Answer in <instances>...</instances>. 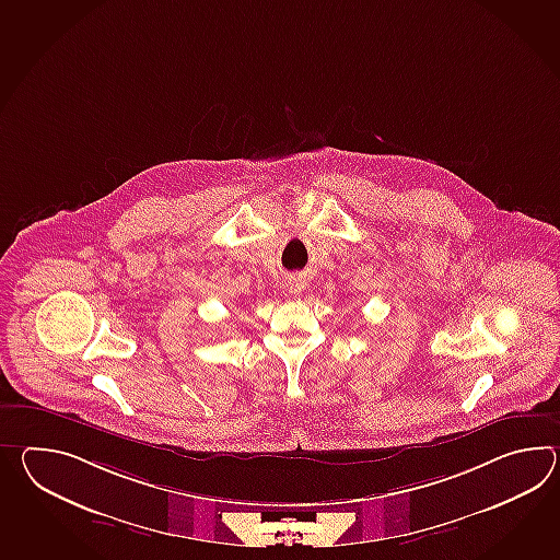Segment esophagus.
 <instances>
[{"label": "esophagus", "instance_id": "obj_1", "mask_svg": "<svg viewBox=\"0 0 560 560\" xmlns=\"http://www.w3.org/2000/svg\"><path fill=\"white\" fill-rule=\"evenodd\" d=\"M287 289H289V293H293V295H301V293L307 289V281H305L303 277H291V279L287 281Z\"/></svg>", "mask_w": 560, "mask_h": 560}]
</instances>
